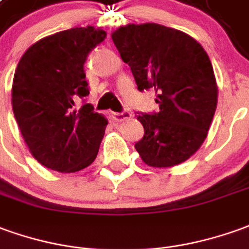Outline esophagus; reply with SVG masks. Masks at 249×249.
<instances>
[{"instance_id": "esophagus-1", "label": "esophagus", "mask_w": 249, "mask_h": 249, "mask_svg": "<svg viewBox=\"0 0 249 249\" xmlns=\"http://www.w3.org/2000/svg\"><path fill=\"white\" fill-rule=\"evenodd\" d=\"M133 116V114L128 111V109H123L122 112H114V119L118 122L126 121V119H130Z\"/></svg>"}]
</instances>
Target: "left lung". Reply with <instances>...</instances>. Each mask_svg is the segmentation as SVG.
I'll return each mask as SVG.
<instances>
[{
    "label": "left lung",
    "mask_w": 249,
    "mask_h": 249,
    "mask_svg": "<svg viewBox=\"0 0 249 249\" xmlns=\"http://www.w3.org/2000/svg\"><path fill=\"white\" fill-rule=\"evenodd\" d=\"M140 92L152 89L159 112L137 114L142 161L156 168L188 160L206 140L218 88L206 51L191 36L160 24H128L112 34Z\"/></svg>",
    "instance_id": "1"
}]
</instances>
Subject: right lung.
Returning a JSON list of instances; mask_svg holds the SVG:
<instances>
[{"label": "right lung", "mask_w": 249, "mask_h": 249, "mask_svg": "<svg viewBox=\"0 0 249 249\" xmlns=\"http://www.w3.org/2000/svg\"><path fill=\"white\" fill-rule=\"evenodd\" d=\"M106 36L90 25L61 31L32 44L17 65L13 114L32 156L50 169L77 172L97 156L107 119L74 102L89 95L84 63Z\"/></svg>", "instance_id": "right-lung-1"}]
</instances>
